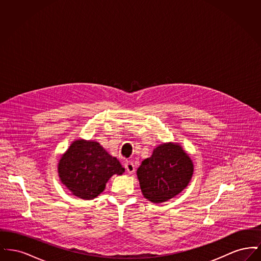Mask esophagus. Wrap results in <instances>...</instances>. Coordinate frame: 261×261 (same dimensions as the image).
<instances>
[{
	"instance_id": "1",
	"label": "esophagus",
	"mask_w": 261,
	"mask_h": 261,
	"mask_svg": "<svg viewBox=\"0 0 261 261\" xmlns=\"http://www.w3.org/2000/svg\"><path fill=\"white\" fill-rule=\"evenodd\" d=\"M125 169L128 173L132 174L135 172V165L132 162H126L124 163Z\"/></svg>"
}]
</instances>
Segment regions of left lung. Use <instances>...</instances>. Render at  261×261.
I'll return each instance as SVG.
<instances>
[{
  "label": "left lung",
  "instance_id": "8db88e82",
  "mask_svg": "<svg viewBox=\"0 0 261 261\" xmlns=\"http://www.w3.org/2000/svg\"><path fill=\"white\" fill-rule=\"evenodd\" d=\"M194 163L179 143H162L142 162L137 177L143 196L153 203L167 201L186 188Z\"/></svg>",
  "mask_w": 261,
  "mask_h": 261
}]
</instances>
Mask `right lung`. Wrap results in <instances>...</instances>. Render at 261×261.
<instances>
[{
    "label": "right lung",
    "instance_id": "add662e5",
    "mask_svg": "<svg viewBox=\"0 0 261 261\" xmlns=\"http://www.w3.org/2000/svg\"><path fill=\"white\" fill-rule=\"evenodd\" d=\"M124 171L119 161L94 140H75L58 163L62 184L73 196L83 199L97 198L112 176Z\"/></svg>",
    "mask_w": 261,
    "mask_h": 261
}]
</instances>
